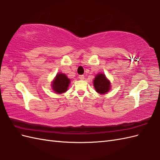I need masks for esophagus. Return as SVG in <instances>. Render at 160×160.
Returning a JSON list of instances; mask_svg holds the SVG:
<instances>
[{"label": "esophagus", "instance_id": "1", "mask_svg": "<svg viewBox=\"0 0 160 160\" xmlns=\"http://www.w3.org/2000/svg\"><path fill=\"white\" fill-rule=\"evenodd\" d=\"M79 79L84 80V75H80V76H79Z\"/></svg>", "mask_w": 160, "mask_h": 160}]
</instances>
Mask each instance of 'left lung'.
Returning <instances> with one entry per match:
<instances>
[{
  "label": "left lung",
  "mask_w": 160,
  "mask_h": 160,
  "mask_svg": "<svg viewBox=\"0 0 160 160\" xmlns=\"http://www.w3.org/2000/svg\"><path fill=\"white\" fill-rule=\"evenodd\" d=\"M93 86L98 93L105 94L111 89V82L103 73L97 74L93 80Z\"/></svg>",
  "instance_id": "obj_1"
}]
</instances>
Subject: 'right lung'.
<instances>
[{
  "label": "right lung",
  "instance_id": "right-lung-1",
  "mask_svg": "<svg viewBox=\"0 0 160 160\" xmlns=\"http://www.w3.org/2000/svg\"><path fill=\"white\" fill-rule=\"evenodd\" d=\"M70 84V79L64 73H59L56 75L52 82V89L56 93H62L66 92Z\"/></svg>",
  "mask_w": 160,
  "mask_h": 160
}]
</instances>
